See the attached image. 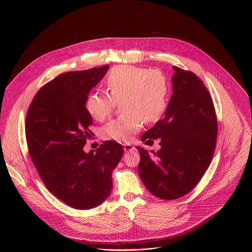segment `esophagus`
I'll return each mask as SVG.
<instances>
[{"label": "esophagus", "instance_id": "34e87169", "mask_svg": "<svg viewBox=\"0 0 252 252\" xmlns=\"http://www.w3.org/2000/svg\"><path fill=\"white\" fill-rule=\"evenodd\" d=\"M123 147H124V151L126 153V152H130V151H132L133 149H134V147L133 146H131V145H129V143H125V145H123Z\"/></svg>", "mask_w": 252, "mask_h": 252}]
</instances>
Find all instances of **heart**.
I'll return each mask as SVG.
<instances>
[{
	"instance_id": "heart-1",
	"label": "heart",
	"mask_w": 252,
	"mask_h": 252,
	"mask_svg": "<svg viewBox=\"0 0 252 252\" xmlns=\"http://www.w3.org/2000/svg\"><path fill=\"white\" fill-rule=\"evenodd\" d=\"M103 93H93L86 100V109L95 121L111 115L121 102L123 115L102 128L105 138L128 141L142 126L160 119L166 107L167 82L158 70L135 65H118L107 74Z\"/></svg>"
}]
</instances>
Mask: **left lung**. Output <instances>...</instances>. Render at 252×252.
Instances as JSON below:
<instances>
[{
  "mask_svg": "<svg viewBox=\"0 0 252 252\" xmlns=\"http://www.w3.org/2000/svg\"><path fill=\"white\" fill-rule=\"evenodd\" d=\"M172 94L164 118L141 135L160 138V150L140 155L138 174L155 196L171 200L189 193L207 170L218 136L217 116L203 83L191 71L172 67Z\"/></svg>",
  "mask_w": 252,
  "mask_h": 252,
  "instance_id": "left-lung-1",
  "label": "left lung"
}]
</instances>
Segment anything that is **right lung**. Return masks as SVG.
Listing matches in <instances>:
<instances>
[{
	"label": "right lung",
	"mask_w": 252,
	"mask_h": 252,
	"mask_svg": "<svg viewBox=\"0 0 252 252\" xmlns=\"http://www.w3.org/2000/svg\"><path fill=\"white\" fill-rule=\"evenodd\" d=\"M110 65L68 71L45 85L27 114L26 138L31 158L48 190L68 206L91 209L111 195L112 172L123 147L107 140L84 151L93 119L86 109L91 90Z\"/></svg>",
	"instance_id": "add662e5"
}]
</instances>
